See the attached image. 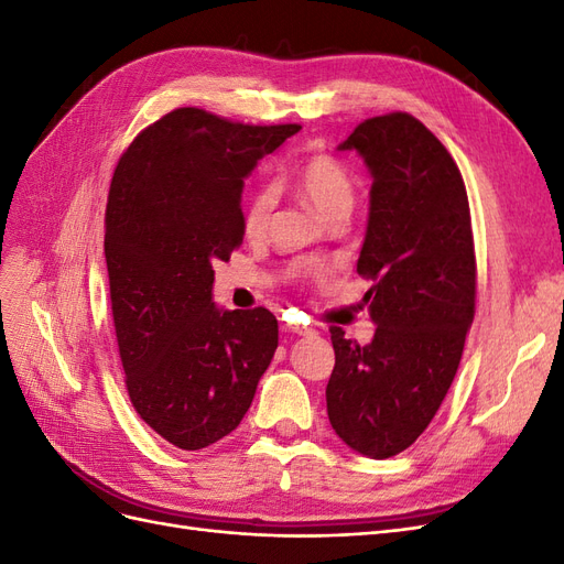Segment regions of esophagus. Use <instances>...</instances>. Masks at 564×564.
Instances as JSON below:
<instances>
[{"mask_svg": "<svg viewBox=\"0 0 564 564\" xmlns=\"http://www.w3.org/2000/svg\"><path fill=\"white\" fill-rule=\"evenodd\" d=\"M284 329H286V332H292V334H299V336H313V334H315V329H313V327H308V324H301V322L286 324Z\"/></svg>", "mask_w": 564, "mask_h": 564, "instance_id": "obj_1", "label": "esophagus"}]
</instances>
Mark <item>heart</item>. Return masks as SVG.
I'll use <instances>...</instances> for the list:
<instances>
[{"label":"heart","instance_id":"obj_1","mask_svg":"<svg viewBox=\"0 0 564 564\" xmlns=\"http://www.w3.org/2000/svg\"><path fill=\"white\" fill-rule=\"evenodd\" d=\"M289 185L294 187L296 195L311 204V209L322 218L329 220L346 216L352 212L355 204V181L348 169L329 155H315L305 160L296 172L289 176ZM275 197L270 191L261 187L253 191L242 209V224L249 235H259L265 230Z\"/></svg>","mask_w":564,"mask_h":564}]
</instances>
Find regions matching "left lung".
I'll return each mask as SVG.
<instances>
[{"instance_id": "1", "label": "left lung", "mask_w": 564, "mask_h": 564, "mask_svg": "<svg viewBox=\"0 0 564 564\" xmlns=\"http://www.w3.org/2000/svg\"><path fill=\"white\" fill-rule=\"evenodd\" d=\"M338 150L371 174L357 272L377 332L367 346L332 327L336 365L327 414L336 435L369 458L412 447L445 400L475 315V247L464 178L416 117L365 119Z\"/></svg>"}]
</instances>
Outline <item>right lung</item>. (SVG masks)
I'll use <instances>...</instances> for the list:
<instances>
[{"instance_id": "obj_1", "label": "right lung", "mask_w": 564, "mask_h": 564, "mask_svg": "<svg viewBox=\"0 0 564 564\" xmlns=\"http://www.w3.org/2000/svg\"><path fill=\"white\" fill-rule=\"evenodd\" d=\"M299 129L178 108L117 162L106 263L119 357L133 409L178 449L232 433L275 355V315L218 308L212 263L242 245L245 178Z\"/></svg>"}]
</instances>
